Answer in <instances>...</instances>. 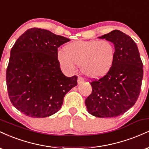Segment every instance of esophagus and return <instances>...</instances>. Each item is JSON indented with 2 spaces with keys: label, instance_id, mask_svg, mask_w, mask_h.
I'll return each mask as SVG.
<instances>
[{
  "label": "esophagus",
  "instance_id": "esophagus-1",
  "mask_svg": "<svg viewBox=\"0 0 149 149\" xmlns=\"http://www.w3.org/2000/svg\"><path fill=\"white\" fill-rule=\"evenodd\" d=\"M83 83H84V79L82 77H78V84L80 85Z\"/></svg>",
  "mask_w": 149,
  "mask_h": 149
}]
</instances>
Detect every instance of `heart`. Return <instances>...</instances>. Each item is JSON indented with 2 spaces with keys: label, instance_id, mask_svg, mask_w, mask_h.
Instances as JSON below:
<instances>
[{
  "label": "heart",
  "instance_id": "obj_1",
  "mask_svg": "<svg viewBox=\"0 0 149 149\" xmlns=\"http://www.w3.org/2000/svg\"><path fill=\"white\" fill-rule=\"evenodd\" d=\"M115 54V47L109 40H78L65 45L58 59L66 71L73 72L77 65L85 76L99 78L111 69Z\"/></svg>",
  "mask_w": 149,
  "mask_h": 149
}]
</instances>
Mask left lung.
<instances>
[{"mask_svg": "<svg viewBox=\"0 0 149 149\" xmlns=\"http://www.w3.org/2000/svg\"><path fill=\"white\" fill-rule=\"evenodd\" d=\"M99 38L113 43L115 59L107 75L90 83L92 91L85 104L89 113L95 117H116L136 103L141 91L143 64L135 42L120 31L113 30Z\"/></svg>", "mask_w": 149, "mask_h": 149, "instance_id": "left-lung-1", "label": "left lung"}]
</instances>
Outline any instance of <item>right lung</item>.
I'll use <instances>...</instances> for the list:
<instances>
[{
    "mask_svg": "<svg viewBox=\"0 0 149 149\" xmlns=\"http://www.w3.org/2000/svg\"><path fill=\"white\" fill-rule=\"evenodd\" d=\"M69 41L48 30L32 28L12 47L7 88L11 103L24 115H53L61 109L66 94L77 85V76H64L58 61L57 48Z\"/></svg>",
    "mask_w": 149,
    "mask_h": 149,
    "instance_id": "obj_1",
    "label": "right lung"
}]
</instances>
